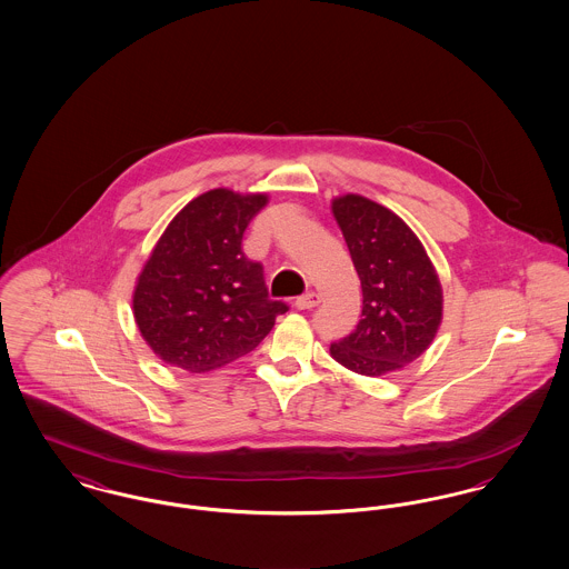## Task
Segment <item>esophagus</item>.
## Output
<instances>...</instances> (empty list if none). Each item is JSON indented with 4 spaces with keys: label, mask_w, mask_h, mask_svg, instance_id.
<instances>
[{
    "label": "esophagus",
    "mask_w": 569,
    "mask_h": 569,
    "mask_svg": "<svg viewBox=\"0 0 569 569\" xmlns=\"http://www.w3.org/2000/svg\"><path fill=\"white\" fill-rule=\"evenodd\" d=\"M320 302V295L318 292H313V290H309V292H305L302 297H298L295 300V307L297 309H311V307H316Z\"/></svg>",
    "instance_id": "34e87169"
}]
</instances>
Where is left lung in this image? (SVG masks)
<instances>
[{
    "label": "left lung",
    "mask_w": 569,
    "mask_h": 569,
    "mask_svg": "<svg viewBox=\"0 0 569 569\" xmlns=\"http://www.w3.org/2000/svg\"><path fill=\"white\" fill-rule=\"evenodd\" d=\"M332 216L360 277L362 320L330 356L369 378L399 371L429 350L443 318L433 262L401 217L365 196H337Z\"/></svg>",
    "instance_id": "left-lung-1"
}]
</instances>
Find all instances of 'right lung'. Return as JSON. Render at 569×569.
Listing matches in <instances>:
<instances>
[{"label": "right lung", "mask_w": 569, "mask_h": 569, "mask_svg": "<svg viewBox=\"0 0 569 569\" xmlns=\"http://www.w3.org/2000/svg\"><path fill=\"white\" fill-rule=\"evenodd\" d=\"M267 202V193L217 188L166 226L132 295L136 326L166 365L219 369L258 348L288 311L269 298L262 264L241 249L244 228Z\"/></svg>", "instance_id": "obj_1"}]
</instances>
